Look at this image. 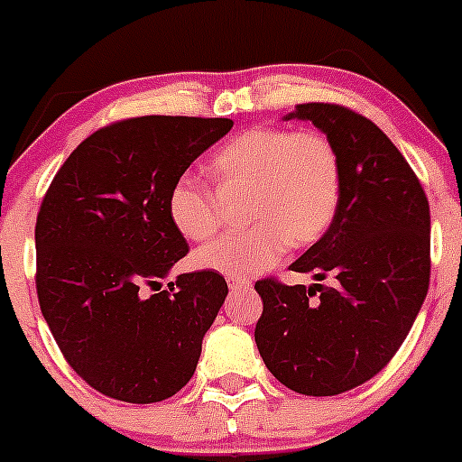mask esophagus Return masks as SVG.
I'll use <instances>...</instances> for the list:
<instances>
[{
  "instance_id": "34e87169",
  "label": "esophagus",
  "mask_w": 462,
  "mask_h": 462,
  "mask_svg": "<svg viewBox=\"0 0 462 462\" xmlns=\"http://www.w3.org/2000/svg\"><path fill=\"white\" fill-rule=\"evenodd\" d=\"M227 286H230L232 292H236V291H244V288H250L253 286V282H250V279H227Z\"/></svg>"
}]
</instances>
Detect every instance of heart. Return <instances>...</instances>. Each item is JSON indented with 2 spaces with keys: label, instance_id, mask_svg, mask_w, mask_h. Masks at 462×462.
<instances>
[{
  "label": "heart",
  "instance_id": "1",
  "mask_svg": "<svg viewBox=\"0 0 462 462\" xmlns=\"http://www.w3.org/2000/svg\"><path fill=\"white\" fill-rule=\"evenodd\" d=\"M221 192H245L241 217L248 226L194 254L201 270L248 279L277 263L288 250L318 244L337 214L342 165L335 144L319 132L253 127L236 134L208 162ZM167 212L189 241L221 227V208L203 180L185 174L171 185Z\"/></svg>",
  "mask_w": 462,
  "mask_h": 462
}]
</instances>
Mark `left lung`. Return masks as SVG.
I'll return each mask as SVG.
<instances>
[{
	"mask_svg": "<svg viewBox=\"0 0 462 462\" xmlns=\"http://www.w3.org/2000/svg\"><path fill=\"white\" fill-rule=\"evenodd\" d=\"M342 165L337 214L291 270L330 286L254 283L263 313L254 342L268 371L304 395H337L380 374L402 346L430 288V201L377 125L339 105H297Z\"/></svg>",
	"mask_w": 462,
	"mask_h": 462,
	"instance_id": "obj_1",
	"label": "left lung"
}]
</instances>
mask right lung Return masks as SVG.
Here are the masks:
<instances>
[{
    "mask_svg": "<svg viewBox=\"0 0 462 462\" xmlns=\"http://www.w3.org/2000/svg\"><path fill=\"white\" fill-rule=\"evenodd\" d=\"M230 118L143 116L82 141L55 174L35 223L37 300L71 369L123 402H161L194 375L227 297L218 273L179 274L188 254L170 189L232 129Z\"/></svg>",
    "mask_w": 462,
    "mask_h": 462,
    "instance_id": "obj_1",
    "label": "right lung"
}]
</instances>
